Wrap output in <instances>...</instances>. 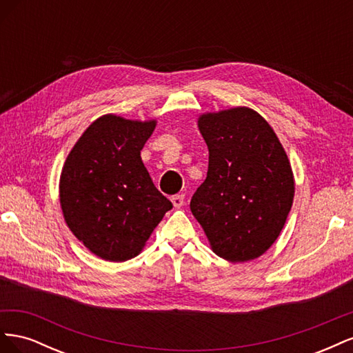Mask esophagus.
Returning <instances> with one entry per match:
<instances>
[{
    "label": "esophagus",
    "mask_w": 353,
    "mask_h": 353,
    "mask_svg": "<svg viewBox=\"0 0 353 353\" xmlns=\"http://www.w3.org/2000/svg\"><path fill=\"white\" fill-rule=\"evenodd\" d=\"M172 205L175 206V208H181L184 205V194H176V196H172Z\"/></svg>",
    "instance_id": "obj_1"
}]
</instances>
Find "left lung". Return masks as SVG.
Here are the masks:
<instances>
[{
    "instance_id": "obj_1",
    "label": "left lung",
    "mask_w": 353,
    "mask_h": 353,
    "mask_svg": "<svg viewBox=\"0 0 353 353\" xmlns=\"http://www.w3.org/2000/svg\"><path fill=\"white\" fill-rule=\"evenodd\" d=\"M199 130L209 166L190 209L221 258H259L292 209L294 181L284 148L270 123L248 108L203 114Z\"/></svg>"
}]
</instances>
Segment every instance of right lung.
<instances>
[{
	"label": "right lung",
	"instance_id": "right-lung-1",
	"mask_svg": "<svg viewBox=\"0 0 353 353\" xmlns=\"http://www.w3.org/2000/svg\"><path fill=\"white\" fill-rule=\"evenodd\" d=\"M156 122L104 114L69 153L60 176V203L70 231L104 261L123 262L144 248L172 209L154 187L141 150Z\"/></svg>",
	"mask_w": 353,
	"mask_h": 353
}]
</instances>
